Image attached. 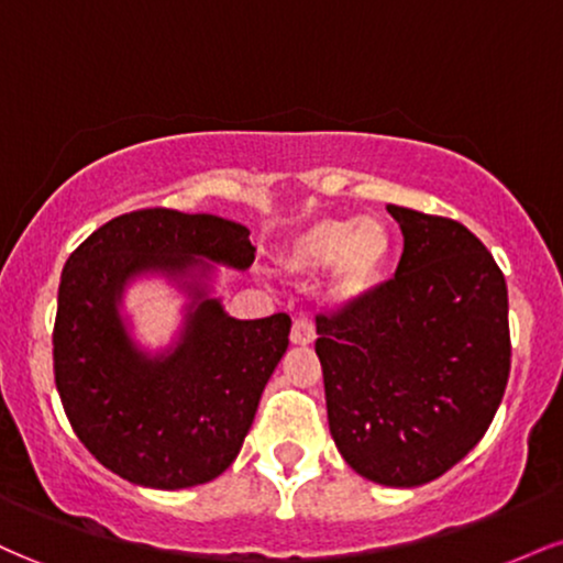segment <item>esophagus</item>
Instances as JSON below:
<instances>
[{"mask_svg":"<svg viewBox=\"0 0 563 563\" xmlns=\"http://www.w3.org/2000/svg\"><path fill=\"white\" fill-rule=\"evenodd\" d=\"M314 341V322L309 318L294 320V328H290V344L307 346Z\"/></svg>","mask_w":563,"mask_h":563,"instance_id":"obj_1","label":"esophagus"}]
</instances>
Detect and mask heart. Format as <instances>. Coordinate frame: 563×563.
I'll list each match as a JSON object with an SVG mask.
<instances>
[{"label": "heart", "mask_w": 563, "mask_h": 563, "mask_svg": "<svg viewBox=\"0 0 563 563\" xmlns=\"http://www.w3.org/2000/svg\"><path fill=\"white\" fill-rule=\"evenodd\" d=\"M394 232L380 217H322L296 232L283 267L299 280L331 269V296L339 303L371 299L389 275Z\"/></svg>", "instance_id": "heart-1"}]
</instances>
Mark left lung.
Segmentation results:
<instances>
[{
    "label": "left lung",
    "mask_w": 563,
    "mask_h": 563,
    "mask_svg": "<svg viewBox=\"0 0 563 563\" xmlns=\"http://www.w3.org/2000/svg\"><path fill=\"white\" fill-rule=\"evenodd\" d=\"M405 238L371 299L318 318L331 437L386 487L434 482L476 448L510 371L508 288L455 219L386 206Z\"/></svg>",
    "instance_id": "1"
}]
</instances>
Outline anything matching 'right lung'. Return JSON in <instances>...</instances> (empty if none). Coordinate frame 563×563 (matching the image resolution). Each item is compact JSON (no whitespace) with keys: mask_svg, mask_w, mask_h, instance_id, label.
Returning <instances> with one entry per match:
<instances>
[{"mask_svg":"<svg viewBox=\"0 0 563 563\" xmlns=\"http://www.w3.org/2000/svg\"><path fill=\"white\" fill-rule=\"evenodd\" d=\"M249 228L214 214L142 209L68 256L53 331L55 384L76 437L121 479L183 489L217 479L243 448L288 349L286 312L235 320L209 296L214 264L249 269ZM161 274L191 296L180 339L145 353L120 314L123 290Z\"/></svg>","mask_w":563,"mask_h":563,"instance_id":"1","label":"right lung"}]
</instances>
